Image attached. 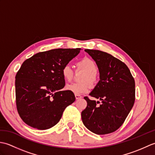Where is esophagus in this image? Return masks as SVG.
I'll use <instances>...</instances> for the list:
<instances>
[{"label": "esophagus", "instance_id": "obj_1", "mask_svg": "<svg viewBox=\"0 0 155 155\" xmlns=\"http://www.w3.org/2000/svg\"><path fill=\"white\" fill-rule=\"evenodd\" d=\"M75 98L76 99H79V98H81L82 97L81 95H78V94H75Z\"/></svg>", "mask_w": 155, "mask_h": 155}]
</instances>
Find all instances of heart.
Instances as JSON below:
<instances>
[{
	"label": "heart",
	"instance_id": "obj_1",
	"mask_svg": "<svg viewBox=\"0 0 155 155\" xmlns=\"http://www.w3.org/2000/svg\"><path fill=\"white\" fill-rule=\"evenodd\" d=\"M77 67L78 69L85 71V74H84L81 79V81L83 83L68 84L65 88L75 94L87 93L90 89V86L87 83L92 86L97 83V64L93 59L84 57L77 62ZM61 75L65 81L69 82L72 80L73 77V71L70 65L65 64L62 67Z\"/></svg>",
	"mask_w": 155,
	"mask_h": 155
}]
</instances>
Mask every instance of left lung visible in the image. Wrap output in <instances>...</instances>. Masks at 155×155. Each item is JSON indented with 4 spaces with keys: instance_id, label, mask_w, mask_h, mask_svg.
<instances>
[{
    "instance_id": "obj_1",
    "label": "left lung",
    "mask_w": 155,
    "mask_h": 155,
    "mask_svg": "<svg viewBox=\"0 0 155 155\" xmlns=\"http://www.w3.org/2000/svg\"><path fill=\"white\" fill-rule=\"evenodd\" d=\"M96 62L100 81L89 94L99 101L84 98L87 106L82 111L83 123L97 134L114 132L123 124L135 100V83L127 66L113 56L98 50L85 49Z\"/></svg>"
}]
</instances>
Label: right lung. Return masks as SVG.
<instances>
[{"label":"right lung","instance_id":"1","mask_svg":"<svg viewBox=\"0 0 155 155\" xmlns=\"http://www.w3.org/2000/svg\"><path fill=\"white\" fill-rule=\"evenodd\" d=\"M81 48H57L41 52L23 62L15 77L16 104L22 120L39 130L57 124L75 97L61 91L65 81L61 68L80 52Z\"/></svg>","mask_w":155,"mask_h":155}]
</instances>
